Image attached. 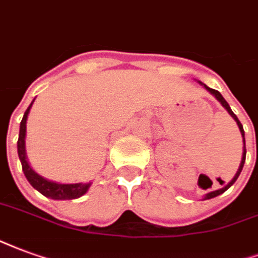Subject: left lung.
Wrapping results in <instances>:
<instances>
[{
	"label": "left lung",
	"instance_id": "obj_1",
	"mask_svg": "<svg viewBox=\"0 0 258 258\" xmlns=\"http://www.w3.org/2000/svg\"><path fill=\"white\" fill-rule=\"evenodd\" d=\"M205 88H206V89H208L209 92L212 93V95L216 96V99H217V100H219L220 103L223 104V107H225V110L228 111L229 114H231V116H232L235 121H236V123H238V126H239L240 133H242V137H243V155H242V162H240V166H239V169H238V172H236V174H235V177L232 178V180H231V181H229V183L227 184V185H225L224 188L217 189V191H213V192L208 194V195L205 197V199H210V198H214V197H217V195H220V194L224 192L225 189H228L229 187H231V185H232V184H234L235 181H236V178L239 177V174H240V172H242V168H243V163H245V159H246V146H245V131H243V126H242V123H240L239 119H238V116L235 115L234 112H232V110H231V107L228 106V103L225 101V99H224V97H223V96H221V93H220L219 90L210 89V88H209V86H206V85H205Z\"/></svg>",
	"mask_w": 258,
	"mask_h": 258
}]
</instances>
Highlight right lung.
<instances>
[{
  "label": "right lung",
  "instance_id": "1",
  "mask_svg": "<svg viewBox=\"0 0 258 258\" xmlns=\"http://www.w3.org/2000/svg\"><path fill=\"white\" fill-rule=\"evenodd\" d=\"M33 106V103L30 104L29 108L26 110L23 115V119L20 122V131H19V139H18V154L19 159L22 162V169L26 178L29 180V183L33 185L34 188L39 191V192L52 199H75L82 197L84 194L88 191L90 183L82 184H57L49 180H45L41 177L39 174L34 172L33 169L30 168L29 162L26 159V150H24V137H26V121H27V115L29 111Z\"/></svg>",
  "mask_w": 258,
  "mask_h": 258
}]
</instances>
